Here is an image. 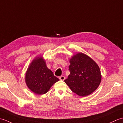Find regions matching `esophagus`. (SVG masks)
<instances>
[{"mask_svg":"<svg viewBox=\"0 0 123 123\" xmlns=\"http://www.w3.org/2000/svg\"><path fill=\"white\" fill-rule=\"evenodd\" d=\"M59 79H60V80H64L65 77L63 76V75H61V76L59 77Z\"/></svg>","mask_w":123,"mask_h":123,"instance_id":"34e87169","label":"esophagus"}]
</instances>
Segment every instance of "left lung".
I'll return each mask as SVG.
<instances>
[{
	"instance_id": "8db88e82",
	"label": "left lung",
	"mask_w": 123,
	"mask_h": 123,
	"mask_svg": "<svg viewBox=\"0 0 123 123\" xmlns=\"http://www.w3.org/2000/svg\"><path fill=\"white\" fill-rule=\"evenodd\" d=\"M70 74L64 82L73 92L80 96L92 93L101 81L100 69L90 57L78 53L70 60Z\"/></svg>"
}]
</instances>
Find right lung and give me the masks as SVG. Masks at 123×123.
<instances>
[{"mask_svg": "<svg viewBox=\"0 0 123 123\" xmlns=\"http://www.w3.org/2000/svg\"><path fill=\"white\" fill-rule=\"evenodd\" d=\"M59 79L47 68L42 57L33 60L27 70L25 81L28 87L37 95L46 93L54 83Z\"/></svg>", "mask_w": 123, "mask_h": 123, "instance_id": "add662e5", "label": "right lung"}]
</instances>
